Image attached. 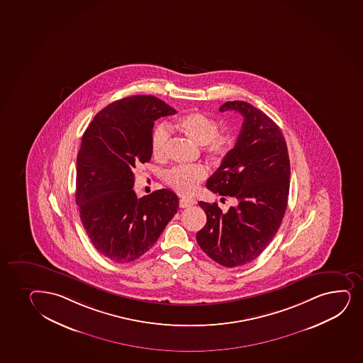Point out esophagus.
Here are the masks:
<instances>
[{
    "label": "esophagus",
    "mask_w": 363,
    "mask_h": 363,
    "mask_svg": "<svg viewBox=\"0 0 363 363\" xmlns=\"http://www.w3.org/2000/svg\"><path fill=\"white\" fill-rule=\"evenodd\" d=\"M193 205H196V200L191 198H182L179 199V208H191Z\"/></svg>",
    "instance_id": "esophagus-1"
}]
</instances>
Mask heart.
<instances>
[{
	"label": "heart",
	"instance_id": "heart-1",
	"mask_svg": "<svg viewBox=\"0 0 363 363\" xmlns=\"http://www.w3.org/2000/svg\"><path fill=\"white\" fill-rule=\"evenodd\" d=\"M175 126L193 143L205 146L208 157L215 162H222L227 158L235 145L234 135L229 131H218V123L204 112L193 111L184 114L176 121ZM170 138L172 133L165 124L155 128L152 135V153L155 159L165 158ZM206 176L208 172L201 165H179L167 170L164 179L169 187L179 194L191 196L198 191Z\"/></svg>",
	"mask_w": 363,
	"mask_h": 363
}]
</instances>
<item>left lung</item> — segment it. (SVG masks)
Here are the masks:
<instances>
[{
  "instance_id": "obj_1",
  "label": "left lung",
  "mask_w": 363,
  "mask_h": 363,
  "mask_svg": "<svg viewBox=\"0 0 363 363\" xmlns=\"http://www.w3.org/2000/svg\"><path fill=\"white\" fill-rule=\"evenodd\" d=\"M220 111H237L244 122L235 146L206 187L233 196L238 205L222 211L217 203L199 201L208 220L196 241L213 261L234 268L256 259L280 228L291 169L281 129L264 112L245 101H227Z\"/></svg>"
}]
</instances>
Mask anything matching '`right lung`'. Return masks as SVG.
Wrapping results in <instances>:
<instances>
[{
    "label": "right lung",
    "instance_id": "1",
    "mask_svg": "<svg viewBox=\"0 0 363 363\" xmlns=\"http://www.w3.org/2000/svg\"><path fill=\"white\" fill-rule=\"evenodd\" d=\"M175 108L152 95H134L100 111L82 138L76 204L95 249L128 263L146 253L175 216L179 198L159 189L138 199L134 172L151 160L155 121Z\"/></svg>",
    "mask_w": 363,
    "mask_h": 363
}]
</instances>
